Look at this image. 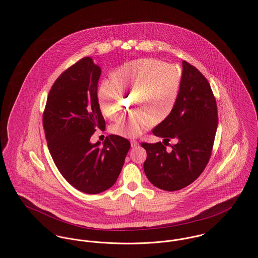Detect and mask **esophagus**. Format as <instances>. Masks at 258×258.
Wrapping results in <instances>:
<instances>
[{
  "mask_svg": "<svg viewBox=\"0 0 258 258\" xmlns=\"http://www.w3.org/2000/svg\"><path fill=\"white\" fill-rule=\"evenodd\" d=\"M131 146H132V148H136L137 146H139V143L136 140H132L131 141Z\"/></svg>",
  "mask_w": 258,
  "mask_h": 258,
  "instance_id": "34e87169",
  "label": "esophagus"
}]
</instances>
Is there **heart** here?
I'll use <instances>...</instances> for the list:
<instances>
[{
    "mask_svg": "<svg viewBox=\"0 0 258 258\" xmlns=\"http://www.w3.org/2000/svg\"><path fill=\"white\" fill-rule=\"evenodd\" d=\"M104 80L97 92L102 113L115 119L121 112L122 92L134 93L133 110L137 111L112 126L120 136L135 137L155 122L166 119L174 109L180 88V74L175 67L153 58H141L119 68Z\"/></svg>",
    "mask_w": 258,
    "mask_h": 258,
    "instance_id": "b5f03b06",
    "label": "heart"
}]
</instances>
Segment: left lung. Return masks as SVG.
Returning <instances> with one entry per match:
<instances>
[{"label": "left lung", "instance_id": "left-lung-1", "mask_svg": "<svg viewBox=\"0 0 258 258\" xmlns=\"http://www.w3.org/2000/svg\"><path fill=\"white\" fill-rule=\"evenodd\" d=\"M218 128V108L211 85L195 67L183 61L176 104L153 129L163 143H142L147 152L144 172L155 186L174 191L196 181L209 163ZM171 139L176 144L165 146Z\"/></svg>", "mask_w": 258, "mask_h": 258}]
</instances>
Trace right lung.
I'll return each mask as SVG.
<instances>
[{
	"instance_id": "right-lung-1",
	"label": "right lung",
	"mask_w": 258,
	"mask_h": 258,
	"mask_svg": "<svg viewBox=\"0 0 258 258\" xmlns=\"http://www.w3.org/2000/svg\"><path fill=\"white\" fill-rule=\"evenodd\" d=\"M101 69L83 57L53 83L42 122L47 147L62 177L78 190L99 194L117 181L131 147L118 135L91 143L97 128H105L97 99Z\"/></svg>"
}]
</instances>
